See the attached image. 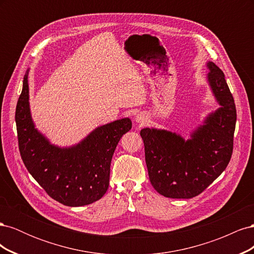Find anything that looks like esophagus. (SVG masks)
I'll use <instances>...</instances> for the list:
<instances>
[{
  "label": "esophagus",
  "instance_id": "esophagus-1",
  "mask_svg": "<svg viewBox=\"0 0 254 254\" xmlns=\"http://www.w3.org/2000/svg\"><path fill=\"white\" fill-rule=\"evenodd\" d=\"M146 120H147V119H146V117H145V115H144L143 113L137 114V115H136V118H135V122H136V123H139V124H141V125L145 124V123H146Z\"/></svg>",
  "mask_w": 254,
  "mask_h": 254
}]
</instances>
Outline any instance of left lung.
Wrapping results in <instances>:
<instances>
[{"instance_id":"left-lung-1","label":"left lung","mask_w":254,"mask_h":254,"mask_svg":"<svg viewBox=\"0 0 254 254\" xmlns=\"http://www.w3.org/2000/svg\"><path fill=\"white\" fill-rule=\"evenodd\" d=\"M207 79L220 104L205 125L184 141L175 133L144 128L141 136L149 180L159 194L189 199L201 194L226 170L233 152L236 108L225 74L213 63L207 64Z\"/></svg>"}]
</instances>
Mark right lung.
<instances>
[{
	"label": "right lung",
	"instance_id": "obj_1",
	"mask_svg": "<svg viewBox=\"0 0 254 254\" xmlns=\"http://www.w3.org/2000/svg\"><path fill=\"white\" fill-rule=\"evenodd\" d=\"M16 123L23 163L54 200L81 206L101 199L108 190L113 152L132 127L123 119L98 127L71 148H58L35 129L29 113L27 75L17 103Z\"/></svg>",
	"mask_w": 254,
	"mask_h": 254
}]
</instances>
